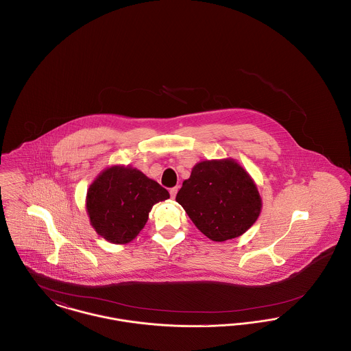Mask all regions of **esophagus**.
<instances>
[{"mask_svg":"<svg viewBox=\"0 0 351 351\" xmlns=\"http://www.w3.org/2000/svg\"><path fill=\"white\" fill-rule=\"evenodd\" d=\"M176 193H178V186H175V188H171V189H169L171 199H175V197H176Z\"/></svg>","mask_w":351,"mask_h":351,"instance_id":"esophagus-1","label":"esophagus"}]
</instances>
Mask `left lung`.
Here are the masks:
<instances>
[{
    "label": "left lung",
    "mask_w": 351,
    "mask_h": 351,
    "mask_svg": "<svg viewBox=\"0 0 351 351\" xmlns=\"http://www.w3.org/2000/svg\"><path fill=\"white\" fill-rule=\"evenodd\" d=\"M176 201L201 233L215 242L246 233L262 212L256 184L233 158L196 163Z\"/></svg>",
    "instance_id": "8db88e82"
}]
</instances>
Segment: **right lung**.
Listing matches in <instances>:
<instances>
[{"label": "right lung", "mask_w": 351, "mask_h": 351, "mask_svg": "<svg viewBox=\"0 0 351 351\" xmlns=\"http://www.w3.org/2000/svg\"><path fill=\"white\" fill-rule=\"evenodd\" d=\"M167 199V189L142 171L114 165L101 171L89 185L85 209L101 238L126 245L145 228L152 206Z\"/></svg>", "instance_id": "add662e5"}]
</instances>
